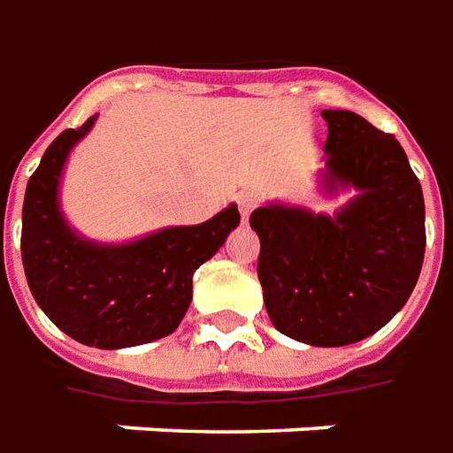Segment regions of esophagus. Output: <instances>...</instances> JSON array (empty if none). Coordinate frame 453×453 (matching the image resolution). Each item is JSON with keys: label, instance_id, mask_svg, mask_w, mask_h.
<instances>
[{"label": "esophagus", "instance_id": "34e87169", "mask_svg": "<svg viewBox=\"0 0 453 453\" xmlns=\"http://www.w3.org/2000/svg\"><path fill=\"white\" fill-rule=\"evenodd\" d=\"M236 202H239V210H242V217L246 219L249 214H251V210L258 204V195L253 190H243L236 195Z\"/></svg>", "mask_w": 453, "mask_h": 453}]
</instances>
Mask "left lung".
Instances as JSON below:
<instances>
[{
    "label": "left lung",
    "mask_w": 453,
    "mask_h": 453,
    "mask_svg": "<svg viewBox=\"0 0 453 453\" xmlns=\"http://www.w3.org/2000/svg\"><path fill=\"white\" fill-rule=\"evenodd\" d=\"M326 185L358 197L336 217L268 204L251 214L258 280L273 326L312 346L378 332L412 295L425 261V197L393 134L344 109H324Z\"/></svg>",
    "instance_id": "left-lung-1"
}]
</instances>
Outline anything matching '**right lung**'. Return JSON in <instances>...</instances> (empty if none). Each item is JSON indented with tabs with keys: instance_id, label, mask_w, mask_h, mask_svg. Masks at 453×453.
<instances>
[{
	"instance_id": "obj_1",
	"label": "right lung",
	"mask_w": 453,
	"mask_h": 453,
	"mask_svg": "<svg viewBox=\"0 0 453 453\" xmlns=\"http://www.w3.org/2000/svg\"><path fill=\"white\" fill-rule=\"evenodd\" d=\"M95 117L65 129L28 178L21 214V261L31 295L75 342L124 349L173 334L192 300V275L239 224L226 207L195 226H170L127 246H97L70 232L58 210V180Z\"/></svg>"
}]
</instances>
